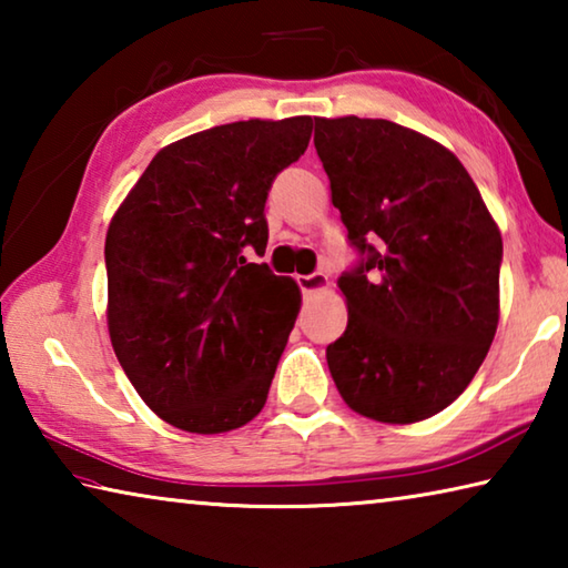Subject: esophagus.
<instances>
[{
	"instance_id": "1",
	"label": "esophagus",
	"mask_w": 568,
	"mask_h": 568,
	"mask_svg": "<svg viewBox=\"0 0 568 568\" xmlns=\"http://www.w3.org/2000/svg\"><path fill=\"white\" fill-rule=\"evenodd\" d=\"M297 285H301V291L305 295L311 293H318V291H325L328 287V275L325 273H311V275H297Z\"/></svg>"
}]
</instances>
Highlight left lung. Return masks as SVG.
Here are the masks:
<instances>
[{"label":"left lung","mask_w":568,"mask_h":568,"mask_svg":"<svg viewBox=\"0 0 568 568\" xmlns=\"http://www.w3.org/2000/svg\"><path fill=\"white\" fill-rule=\"evenodd\" d=\"M333 205L363 255L338 277L348 328L328 345L348 406L418 423L474 381L498 325L504 243L454 152L390 120L315 118Z\"/></svg>","instance_id":"1"}]
</instances>
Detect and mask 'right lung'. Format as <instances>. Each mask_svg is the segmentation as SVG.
Returning a JSON list of instances; mask_svg holds the SVG:
<instances>
[{
  "label": "right lung",
  "mask_w": 568,
  "mask_h": 568,
  "mask_svg": "<svg viewBox=\"0 0 568 568\" xmlns=\"http://www.w3.org/2000/svg\"><path fill=\"white\" fill-rule=\"evenodd\" d=\"M307 114L245 120L162 148L104 240L108 328L134 390L187 434H225L263 410L301 287L247 263L265 253L275 175L311 142Z\"/></svg>",
  "instance_id": "obj_1"
}]
</instances>
